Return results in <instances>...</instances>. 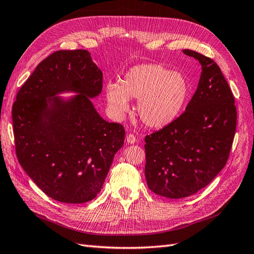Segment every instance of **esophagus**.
Segmentation results:
<instances>
[{
	"label": "esophagus",
	"instance_id": "1",
	"mask_svg": "<svg viewBox=\"0 0 254 254\" xmlns=\"http://www.w3.org/2000/svg\"><path fill=\"white\" fill-rule=\"evenodd\" d=\"M126 141H127L128 144H134V143H136V137H135L133 134L129 133V134L126 136Z\"/></svg>",
	"mask_w": 254,
	"mask_h": 254
}]
</instances>
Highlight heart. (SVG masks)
Masks as SVG:
<instances>
[{
    "mask_svg": "<svg viewBox=\"0 0 254 254\" xmlns=\"http://www.w3.org/2000/svg\"><path fill=\"white\" fill-rule=\"evenodd\" d=\"M189 94V82L182 74L157 64L130 67L121 84L109 82L106 87L107 103L115 117L129 111V98L137 99V115L145 126L153 129L164 128L178 119Z\"/></svg>",
    "mask_w": 254,
    "mask_h": 254,
    "instance_id": "heart-1",
    "label": "heart"
}]
</instances>
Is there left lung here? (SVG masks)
I'll use <instances>...</instances> for the list:
<instances>
[{
	"label": "left lung",
	"instance_id": "8db88e82",
	"mask_svg": "<svg viewBox=\"0 0 254 254\" xmlns=\"http://www.w3.org/2000/svg\"><path fill=\"white\" fill-rule=\"evenodd\" d=\"M201 64L195 94L171 125L145 137L149 190L172 199L194 195L227 163L236 129L234 96L211 58L183 50Z\"/></svg>",
	"mask_w": 254,
	"mask_h": 254
}]
</instances>
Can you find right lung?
I'll use <instances>...</instances> for the list:
<instances>
[{"mask_svg":"<svg viewBox=\"0 0 254 254\" xmlns=\"http://www.w3.org/2000/svg\"><path fill=\"white\" fill-rule=\"evenodd\" d=\"M102 89L91 54L75 50L45 58L18 92L12 124L19 163L54 200L94 199L124 145V127L105 121L91 101Z\"/></svg>","mask_w":254,"mask_h":254,"instance_id":"obj_1","label":"right lung"}]
</instances>
